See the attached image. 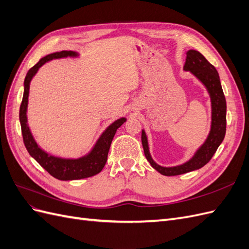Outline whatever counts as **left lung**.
I'll use <instances>...</instances> for the list:
<instances>
[{
    "instance_id": "1",
    "label": "left lung",
    "mask_w": 249,
    "mask_h": 249,
    "mask_svg": "<svg viewBox=\"0 0 249 249\" xmlns=\"http://www.w3.org/2000/svg\"><path fill=\"white\" fill-rule=\"evenodd\" d=\"M185 71H190L206 87L211 100V127L205 142L195 150L189 160L177 166L164 167L154 161L150 156L146 133L142 130L141 141L147 161L158 172L163 176H178L201 168L212 159L225 136L227 130V102L221 87L220 78L215 67L199 52L189 50L187 52Z\"/></svg>"
}]
</instances>
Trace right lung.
<instances>
[{"label":"right lung","mask_w":249,"mask_h":249,"mask_svg":"<svg viewBox=\"0 0 249 249\" xmlns=\"http://www.w3.org/2000/svg\"><path fill=\"white\" fill-rule=\"evenodd\" d=\"M79 53L73 51H61L56 52L53 54L44 56L41 58L38 63L35 64L31 70H29L24 82V95L19 108V123L21 126L22 139H24L25 146L33 159L38 162L41 166L46 169L51 176L60 180H73L81 179L97 175L104 168L107 162L108 153L110 149L111 142L118 127L126 122L125 117H120L113 122L107 126L99 139L96 140L92 148L89 152L79 158H62L51 155L43 150L37 142L35 141L33 135L30 130L27 118L28 109V97L30 83L33 77L38 71L40 67L51 61L53 59H62V58H77Z\"/></svg>","instance_id":"right-lung-1"}]
</instances>
